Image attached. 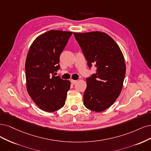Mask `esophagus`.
<instances>
[{"label":"esophagus","mask_w":151,"mask_h":151,"mask_svg":"<svg viewBox=\"0 0 151 151\" xmlns=\"http://www.w3.org/2000/svg\"><path fill=\"white\" fill-rule=\"evenodd\" d=\"M71 83L72 84H75L77 82V80H71Z\"/></svg>","instance_id":"1"}]
</instances>
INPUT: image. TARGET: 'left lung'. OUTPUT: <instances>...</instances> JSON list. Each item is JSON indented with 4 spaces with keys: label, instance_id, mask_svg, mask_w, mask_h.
<instances>
[{
    "label": "left lung",
    "instance_id": "left-lung-1",
    "mask_svg": "<svg viewBox=\"0 0 151 151\" xmlns=\"http://www.w3.org/2000/svg\"><path fill=\"white\" fill-rule=\"evenodd\" d=\"M89 68L96 73L86 78L83 103L87 109L100 112L109 108L122 89L126 67L124 55L116 42L107 34L94 31L73 32Z\"/></svg>",
    "mask_w": 151,
    "mask_h": 151
}]
</instances>
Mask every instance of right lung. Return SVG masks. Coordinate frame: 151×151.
Wrapping results in <instances>:
<instances>
[{"mask_svg": "<svg viewBox=\"0 0 151 151\" xmlns=\"http://www.w3.org/2000/svg\"><path fill=\"white\" fill-rule=\"evenodd\" d=\"M72 32L51 30L36 37L28 51L25 69L29 95L39 108L53 112L65 105L69 80L56 72L60 68V56Z\"/></svg>", "mask_w": 151, "mask_h": 151, "instance_id": "1", "label": "right lung"}]
</instances>
